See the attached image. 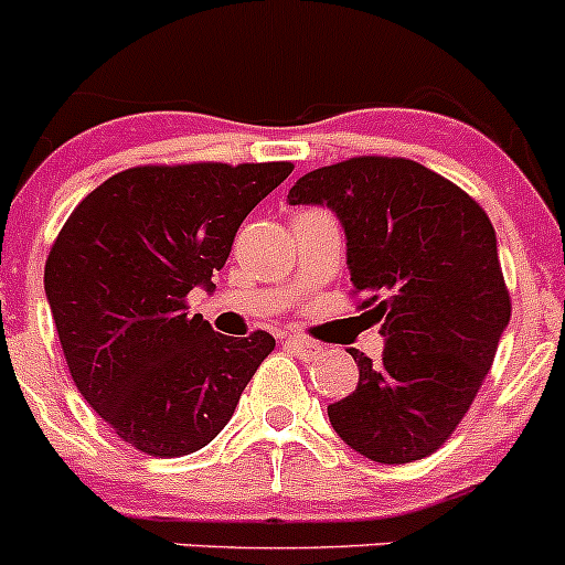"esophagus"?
<instances>
[{
	"label": "esophagus",
	"mask_w": 565,
	"mask_h": 565,
	"mask_svg": "<svg viewBox=\"0 0 565 565\" xmlns=\"http://www.w3.org/2000/svg\"><path fill=\"white\" fill-rule=\"evenodd\" d=\"M287 348L292 350L295 355H300V359H315V355H320V344L311 342V339H303V337H287Z\"/></svg>",
	"instance_id": "34e87169"
}]
</instances>
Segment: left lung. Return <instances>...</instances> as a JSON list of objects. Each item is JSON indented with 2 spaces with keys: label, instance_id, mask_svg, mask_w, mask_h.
Instances as JSON below:
<instances>
[{
  "label": "left lung",
  "instance_id": "obj_1",
  "mask_svg": "<svg viewBox=\"0 0 565 565\" xmlns=\"http://www.w3.org/2000/svg\"><path fill=\"white\" fill-rule=\"evenodd\" d=\"M289 204H326L348 237L359 309L386 348L359 361V386L328 405L344 445L377 463L428 458L478 397L511 320V295L483 206L405 157H350L295 182Z\"/></svg>",
  "mask_w": 565,
  "mask_h": 565
}]
</instances>
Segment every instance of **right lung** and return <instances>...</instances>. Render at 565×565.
Here are the masks:
<instances>
[{"instance_id":"obj_1","label":"right lung","mask_w":565,"mask_h":565,"mask_svg":"<svg viewBox=\"0 0 565 565\" xmlns=\"http://www.w3.org/2000/svg\"><path fill=\"white\" fill-rule=\"evenodd\" d=\"M292 162H184L115 173L76 204L43 287L82 397L135 450L179 458L210 445L276 339L223 337L188 315L212 289L239 223Z\"/></svg>"}]
</instances>
